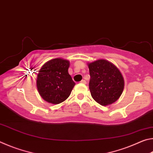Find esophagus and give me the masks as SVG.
Returning <instances> with one entry per match:
<instances>
[{"mask_svg":"<svg viewBox=\"0 0 153 153\" xmlns=\"http://www.w3.org/2000/svg\"><path fill=\"white\" fill-rule=\"evenodd\" d=\"M80 83H82V84H86V80H84V79H82V81L80 82Z\"/></svg>","mask_w":153,"mask_h":153,"instance_id":"esophagus-1","label":"esophagus"}]
</instances>
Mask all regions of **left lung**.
Listing matches in <instances>:
<instances>
[{"label":"left lung","mask_w":153,"mask_h":153,"mask_svg":"<svg viewBox=\"0 0 153 153\" xmlns=\"http://www.w3.org/2000/svg\"><path fill=\"white\" fill-rule=\"evenodd\" d=\"M89 89L92 97L100 105L105 106L115 102L124 88V80L119 69L104 59L88 63Z\"/></svg>","instance_id":"1"}]
</instances>
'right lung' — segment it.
<instances>
[{
    "mask_svg": "<svg viewBox=\"0 0 153 153\" xmlns=\"http://www.w3.org/2000/svg\"><path fill=\"white\" fill-rule=\"evenodd\" d=\"M69 62L61 58L52 59L42 67L38 74V90L44 100L59 104L70 95L76 83L68 73Z\"/></svg>",
    "mask_w": 153,
    "mask_h": 153,
    "instance_id": "obj_1",
    "label": "right lung"
}]
</instances>
